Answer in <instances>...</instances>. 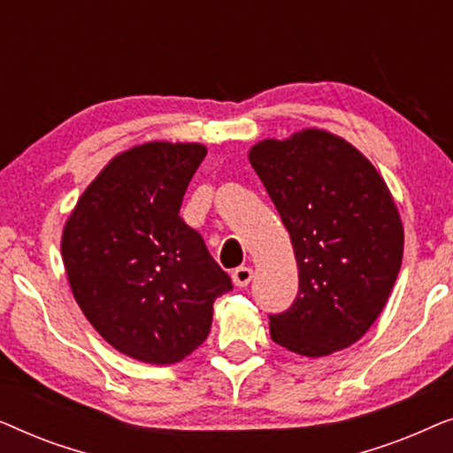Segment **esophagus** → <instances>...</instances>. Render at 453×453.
I'll return each mask as SVG.
<instances>
[{"mask_svg": "<svg viewBox=\"0 0 453 453\" xmlns=\"http://www.w3.org/2000/svg\"><path fill=\"white\" fill-rule=\"evenodd\" d=\"M251 278H253V270L247 268V265H241V268L233 272V284L239 288L247 287V284L251 282Z\"/></svg>", "mask_w": 453, "mask_h": 453, "instance_id": "1", "label": "esophagus"}]
</instances>
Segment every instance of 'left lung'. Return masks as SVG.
I'll return each instance as SVG.
<instances>
[{
	"label": "left lung",
	"instance_id": "1",
	"mask_svg": "<svg viewBox=\"0 0 453 453\" xmlns=\"http://www.w3.org/2000/svg\"><path fill=\"white\" fill-rule=\"evenodd\" d=\"M250 163L290 234L299 295L270 318L276 344L318 358L349 349L386 307L404 253L392 191L371 160L327 129L250 148Z\"/></svg>",
	"mask_w": 453,
	"mask_h": 453
}]
</instances>
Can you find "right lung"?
<instances>
[{
    "instance_id": "right-lung-1",
    "label": "right lung",
    "mask_w": 453,
    "mask_h": 453,
    "mask_svg": "<svg viewBox=\"0 0 453 453\" xmlns=\"http://www.w3.org/2000/svg\"><path fill=\"white\" fill-rule=\"evenodd\" d=\"M206 152L197 142L127 148L82 191L61 233L73 299L115 350L140 363L189 357L208 338L216 296L233 288L179 216Z\"/></svg>"
}]
</instances>
